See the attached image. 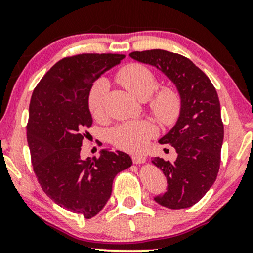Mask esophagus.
Wrapping results in <instances>:
<instances>
[{"instance_id": "obj_1", "label": "esophagus", "mask_w": 253, "mask_h": 253, "mask_svg": "<svg viewBox=\"0 0 253 253\" xmlns=\"http://www.w3.org/2000/svg\"><path fill=\"white\" fill-rule=\"evenodd\" d=\"M132 159H133V163L134 164H144L145 161H146V158L141 155H133Z\"/></svg>"}]
</instances>
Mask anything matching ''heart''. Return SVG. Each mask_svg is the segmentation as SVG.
Returning a JSON list of instances; mask_svg holds the SVG:
<instances>
[{"instance_id":"obj_1","label":"heart","mask_w":253,"mask_h":253,"mask_svg":"<svg viewBox=\"0 0 253 253\" xmlns=\"http://www.w3.org/2000/svg\"><path fill=\"white\" fill-rule=\"evenodd\" d=\"M117 80L133 96L139 100H149V109L159 123L170 125L181 113V95L171 86L156 89L157 77L147 66L132 63L124 66L117 74ZM108 84L104 78H100L92 84L88 94V108L90 114L96 120L104 117ZM152 93L153 95H151ZM156 135V128L149 121H130L114 127L110 132V143L119 150L127 152H141L151 138Z\"/></svg>"}]
</instances>
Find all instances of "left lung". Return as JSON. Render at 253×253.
<instances>
[{"mask_svg": "<svg viewBox=\"0 0 253 253\" xmlns=\"http://www.w3.org/2000/svg\"><path fill=\"white\" fill-rule=\"evenodd\" d=\"M138 62L156 66L176 84L181 114L173 128L159 140L175 147V162L151 159L167 177L168 189L155 200L170 210L194 206L215 182L221 163L223 124L217 92L201 69L178 53L165 50L134 51Z\"/></svg>", "mask_w": 253, "mask_h": 253, "instance_id": "left-lung-1", "label": "left lung"}]
</instances>
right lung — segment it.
I'll return each instance as SVG.
<instances>
[{
  "label": "right lung",
  "mask_w": 253,
  "mask_h": 253,
  "mask_svg": "<svg viewBox=\"0 0 253 253\" xmlns=\"http://www.w3.org/2000/svg\"><path fill=\"white\" fill-rule=\"evenodd\" d=\"M125 54L81 53L65 57L43 75L30 103L26 126L38 182L60 207L91 219L112 195L113 181L132 159L103 150L98 158L81 159V146L92 118L88 94L104 71Z\"/></svg>",
  "instance_id": "right-lung-1"
}]
</instances>
